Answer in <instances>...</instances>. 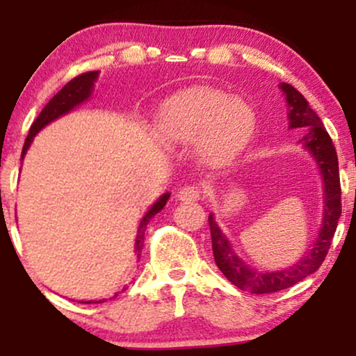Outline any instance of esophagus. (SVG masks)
Wrapping results in <instances>:
<instances>
[{"label": "esophagus", "instance_id": "34e87169", "mask_svg": "<svg viewBox=\"0 0 356 356\" xmlns=\"http://www.w3.org/2000/svg\"><path fill=\"white\" fill-rule=\"evenodd\" d=\"M201 194H202V191L199 189L197 186H184L179 189L177 194H175V197H177L179 201L192 202V201H199Z\"/></svg>", "mask_w": 356, "mask_h": 356}]
</instances>
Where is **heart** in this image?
<instances>
[{
	"label": "heart",
	"instance_id": "heart-1",
	"mask_svg": "<svg viewBox=\"0 0 356 356\" xmlns=\"http://www.w3.org/2000/svg\"><path fill=\"white\" fill-rule=\"evenodd\" d=\"M256 117L246 102L209 88L182 93L161 110L157 132L170 144L199 142L211 162H226L239 154L254 134Z\"/></svg>",
	"mask_w": 356,
	"mask_h": 356
}]
</instances>
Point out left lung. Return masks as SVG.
<instances>
[{"label":"left lung","instance_id":"obj_1","mask_svg":"<svg viewBox=\"0 0 356 356\" xmlns=\"http://www.w3.org/2000/svg\"><path fill=\"white\" fill-rule=\"evenodd\" d=\"M286 95L288 104V120L289 129H303L305 136L300 138L305 149H308L316 161L323 177V224L320 234L314 241L312 251L301 257L293 266L280 269V271H257L244 263L232 249L229 239L226 238L219 226L216 224L214 216H209V227L212 238V252L214 261L222 275L236 284L243 291L254 293V295H266V293H276L289 286L300 283L306 276L316 271L325 261L328 249L337 231L338 219L341 216V187H340V172H338V157L337 150L332 142V137L323 127L321 118L313 112L308 102L298 90L289 83L280 85Z\"/></svg>","mask_w":356,"mask_h":356}]
</instances>
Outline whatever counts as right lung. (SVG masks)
<instances>
[{
	"label": "right lung",
	"instance_id": "obj_1",
	"mask_svg": "<svg viewBox=\"0 0 356 356\" xmlns=\"http://www.w3.org/2000/svg\"><path fill=\"white\" fill-rule=\"evenodd\" d=\"M97 76H99V72L81 73V75L75 76V79L68 81V83L65 85V87L61 88L60 92L56 93V95L53 97V99L48 102L47 105H44V108L40 112V115L36 117V120L30 127V132H28V137H26V140H24V145H23L22 159L24 157V154H26L28 147H30L31 142H33V137L43 129L44 125H48L50 122L56 120V118L61 115H65V113H68L70 110L75 108L76 105L83 104L85 100L90 99V95H92V92H93V85H95L93 81L97 80ZM169 197H170L169 192H165L164 195H161V197H159V201L155 202L149 211H147L144 219L140 220V226H138L137 239H136V251H137L138 257H140L142 248H144V234H145L147 224H149V220L152 219L159 211L164 209V206L167 204V201H169ZM85 303H93V301H85Z\"/></svg>",
	"mask_w": 356,
	"mask_h": 356
}]
</instances>
